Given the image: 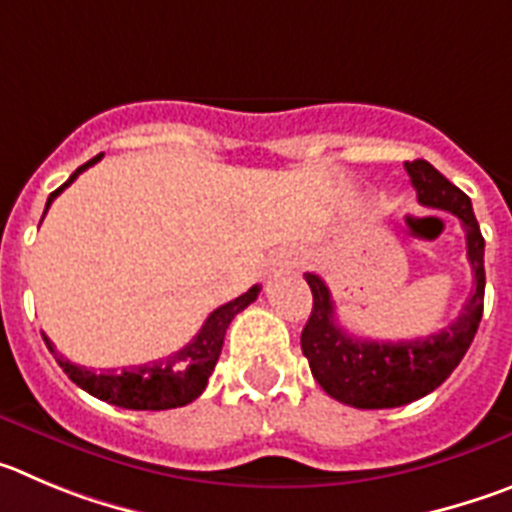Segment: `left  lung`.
Segmentation results:
<instances>
[{
    "label": "left lung",
    "instance_id": "obj_1",
    "mask_svg": "<svg viewBox=\"0 0 512 512\" xmlns=\"http://www.w3.org/2000/svg\"><path fill=\"white\" fill-rule=\"evenodd\" d=\"M405 170L423 206L449 211L462 222L474 280L459 316L441 331L411 342H372L339 326L326 283L319 275L306 273L313 308L303 326L301 349L313 377L334 400L367 411L398 408L439 388L467 354L485 306V239L472 201L426 160L405 163Z\"/></svg>",
    "mask_w": 512,
    "mask_h": 512
}]
</instances>
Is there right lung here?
<instances>
[{
	"instance_id": "add662e5",
	"label": "right lung",
	"mask_w": 512,
	"mask_h": 512,
	"mask_svg": "<svg viewBox=\"0 0 512 512\" xmlns=\"http://www.w3.org/2000/svg\"><path fill=\"white\" fill-rule=\"evenodd\" d=\"M101 158H104V155L91 158L89 163L76 168V173H73L61 188H55L48 196L43 216L48 214L55 196H58L63 188L71 186L86 168L99 163ZM257 293H260V285H252L247 293H242V296L234 298V301L216 308L209 319L204 321L199 334L193 336L191 342L183 349H178V352L168 354V357L163 359H155V362H147V365L124 367V370L96 372L89 370V367H78L73 365V362H68L63 354H58V349H55V344L50 342L48 336L43 334V339L45 344H48L50 354L55 357V362L63 367V372L76 382L78 388L86 390V393L94 395V398L117 405V408H130V411H168V408L188 405L191 400H196L204 393L206 382H209L211 372H214L216 367V359L222 354L224 334H227L229 324H232V319L239 311H245V308L255 301Z\"/></svg>"
}]
</instances>
